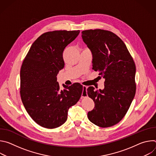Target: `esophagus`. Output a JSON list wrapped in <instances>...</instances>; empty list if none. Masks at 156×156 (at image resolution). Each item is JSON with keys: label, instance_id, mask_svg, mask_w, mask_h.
Masks as SVG:
<instances>
[{"label": "esophagus", "instance_id": "esophagus-1", "mask_svg": "<svg viewBox=\"0 0 156 156\" xmlns=\"http://www.w3.org/2000/svg\"><path fill=\"white\" fill-rule=\"evenodd\" d=\"M86 89H87V86H83V91L85 92L86 91ZM86 94H84V93H82V95H81V97L82 98H84L85 96H87V93H85Z\"/></svg>", "mask_w": 156, "mask_h": 156}]
</instances>
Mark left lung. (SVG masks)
I'll return each instance as SVG.
<instances>
[{
    "label": "left lung",
    "instance_id": "8db88e82",
    "mask_svg": "<svg viewBox=\"0 0 156 156\" xmlns=\"http://www.w3.org/2000/svg\"><path fill=\"white\" fill-rule=\"evenodd\" d=\"M81 33L93 54V69L105 79L104 90L87 89L95 104L87 117L98 126H112L124 117L135 97V63L123 41L114 33L96 29Z\"/></svg>",
    "mask_w": 156,
    "mask_h": 156
}]
</instances>
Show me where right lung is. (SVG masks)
<instances>
[{"instance_id":"1","label":"right lung","mask_w":156,"mask_h":156,"mask_svg":"<svg viewBox=\"0 0 156 156\" xmlns=\"http://www.w3.org/2000/svg\"><path fill=\"white\" fill-rule=\"evenodd\" d=\"M80 30L49 31L31 45L20 70V96L32 119L46 128H55L67 120L68 110L83 91L78 83L60 90L57 75L64 67V49L78 36Z\"/></svg>"}]
</instances>
